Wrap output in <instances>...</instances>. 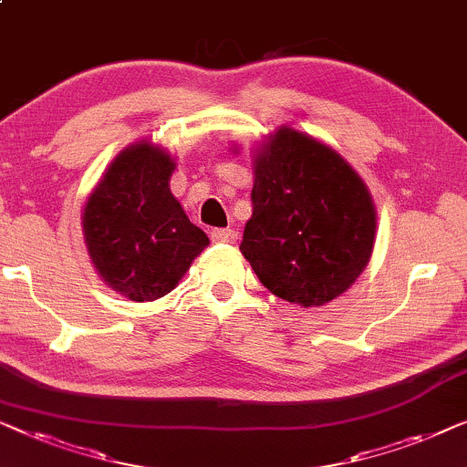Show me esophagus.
Masks as SVG:
<instances>
[{"label": "esophagus", "instance_id": "obj_1", "mask_svg": "<svg viewBox=\"0 0 467 467\" xmlns=\"http://www.w3.org/2000/svg\"><path fill=\"white\" fill-rule=\"evenodd\" d=\"M212 241L213 243H234L236 241V233L233 228H213L212 231Z\"/></svg>", "mask_w": 467, "mask_h": 467}]
</instances>
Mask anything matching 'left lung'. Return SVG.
I'll use <instances>...</instances> for the list:
<instances>
[{"mask_svg": "<svg viewBox=\"0 0 467 467\" xmlns=\"http://www.w3.org/2000/svg\"><path fill=\"white\" fill-rule=\"evenodd\" d=\"M241 252L275 296L321 306L349 290L374 245L377 213L359 175L324 143L281 129L254 167Z\"/></svg>", "mask_w": 467, "mask_h": 467, "instance_id": "1", "label": "left lung"}]
</instances>
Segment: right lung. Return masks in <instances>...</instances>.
<instances>
[{
    "label": "right lung",
    "instance_id": "1",
    "mask_svg": "<svg viewBox=\"0 0 467 467\" xmlns=\"http://www.w3.org/2000/svg\"><path fill=\"white\" fill-rule=\"evenodd\" d=\"M175 162L150 143L124 150L84 207V239L105 284L137 302L177 285L207 234L169 190Z\"/></svg>",
    "mask_w": 467,
    "mask_h": 467
}]
</instances>
